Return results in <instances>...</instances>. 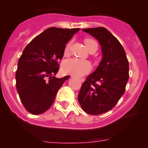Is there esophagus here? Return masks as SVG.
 I'll return each mask as SVG.
<instances>
[{
    "label": "esophagus",
    "instance_id": "34e87169",
    "mask_svg": "<svg viewBox=\"0 0 148 148\" xmlns=\"http://www.w3.org/2000/svg\"><path fill=\"white\" fill-rule=\"evenodd\" d=\"M84 81V79L83 78H82V79H81V82H83Z\"/></svg>",
    "mask_w": 148,
    "mask_h": 148
}]
</instances>
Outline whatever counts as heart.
Segmentation results:
<instances>
[{"mask_svg": "<svg viewBox=\"0 0 148 148\" xmlns=\"http://www.w3.org/2000/svg\"><path fill=\"white\" fill-rule=\"evenodd\" d=\"M72 41H69L65 47L64 53L66 54L69 53L70 51ZM85 44L89 51L93 47H97V44L95 41L92 39H86L85 41ZM92 69V65L88 61L82 59L71 58L68 59L64 62L62 64V70L65 74H71L76 77H81L87 74Z\"/></svg>", "mask_w": 148, "mask_h": 148, "instance_id": "heart-1", "label": "heart"}]
</instances>
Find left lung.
Instances as JSON below:
<instances>
[{
  "mask_svg": "<svg viewBox=\"0 0 148 148\" xmlns=\"http://www.w3.org/2000/svg\"><path fill=\"white\" fill-rule=\"evenodd\" d=\"M98 40L102 61L82 85L78 101L89 114L107 112L116 105L125 92L129 79V63L120 41L105 28H84Z\"/></svg>",
  "mask_w": 148,
  "mask_h": 148,
  "instance_id": "1",
  "label": "left lung"
}]
</instances>
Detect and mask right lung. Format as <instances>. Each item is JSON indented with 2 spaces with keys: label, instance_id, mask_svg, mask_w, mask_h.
<instances>
[{
  "label": "right lung",
  "instance_id": "1",
  "mask_svg": "<svg viewBox=\"0 0 148 148\" xmlns=\"http://www.w3.org/2000/svg\"><path fill=\"white\" fill-rule=\"evenodd\" d=\"M79 28L51 27L34 38L23 50L16 72V89L28 112L40 114L53 103L58 90L69 76L55 77L66 44Z\"/></svg>",
  "mask_w": 148,
  "mask_h": 148
}]
</instances>
